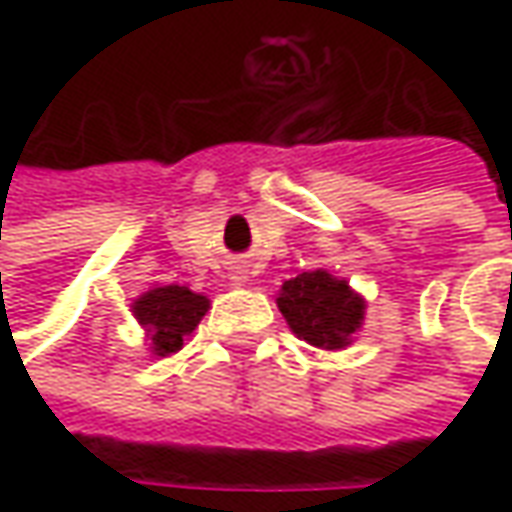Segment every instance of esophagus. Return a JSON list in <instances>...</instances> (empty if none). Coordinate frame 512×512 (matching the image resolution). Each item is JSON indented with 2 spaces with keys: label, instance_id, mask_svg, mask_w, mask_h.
<instances>
[{
  "label": "esophagus",
  "instance_id": "1",
  "mask_svg": "<svg viewBox=\"0 0 512 512\" xmlns=\"http://www.w3.org/2000/svg\"><path fill=\"white\" fill-rule=\"evenodd\" d=\"M233 279H236V282H247V265L233 267Z\"/></svg>",
  "mask_w": 512,
  "mask_h": 512
}]
</instances>
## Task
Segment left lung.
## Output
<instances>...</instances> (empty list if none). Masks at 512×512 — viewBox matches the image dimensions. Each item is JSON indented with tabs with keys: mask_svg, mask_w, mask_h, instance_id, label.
Masks as SVG:
<instances>
[{
	"mask_svg": "<svg viewBox=\"0 0 512 512\" xmlns=\"http://www.w3.org/2000/svg\"><path fill=\"white\" fill-rule=\"evenodd\" d=\"M279 310L290 330L305 342L339 350L350 344V336L362 327L364 302L342 279H333L327 270L299 273L282 285Z\"/></svg>",
	"mask_w": 512,
	"mask_h": 512,
	"instance_id": "8db88e82",
	"label": "left lung"
}]
</instances>
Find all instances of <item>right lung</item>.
I'll return each mask as SVG.
<instances>
[{
    "instance_id": "right-lung-1",
    "label": "right lung",
    "mask_w": 512,
    "mask_h": 512,
    "mask_svg": "<svg viewBox=\"0 0 512 512\" xmlns=\"http://www.w3.org/2000/svg\"><path fill=\"white\" fill-rule=\"evenodd\" d=\"M133 313L148 327L153 353L170 356L185 344V336H190L202 322V316L207 313V299L179 285L153 287L136 299Z\"/></svg>"
}]
</instances>
